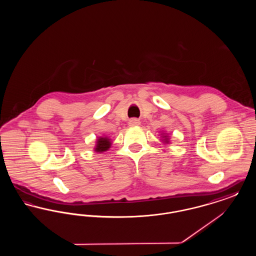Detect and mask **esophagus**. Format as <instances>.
Here are the masks:
<instances>
[{"instance_id": "obj_1", "label": "esophagus", "mask_w": 256, "mask_h": 256, "mask_svg": "<svg viewBox=\"0 0 256 256\" xmlns=\"http://www.w3.org/2000/svg\"><path fill=\"white\" fill-rule=\"evenodd\" d=\"M130 126H139V124H140V121L137 120V119H132V120L130 121Z\"/></svg>"}]
</instances>
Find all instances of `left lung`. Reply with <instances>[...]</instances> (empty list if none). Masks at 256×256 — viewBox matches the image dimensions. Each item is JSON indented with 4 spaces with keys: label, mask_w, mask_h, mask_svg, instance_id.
<instances>
[{
    "label": "left lung",
    "mask_w": 256,
    "mask_h": 256,
    "mask_svg": "<svg viewBox=\"0 0 256 256\" xmlns=\"http://www.w3.org/2000/svg\"><path fill=\"white\" fill-rule=\"evenodd\" d=\"M166 140H167V139H166Z\"/></svg>",
    "instance_id": "8db88e82"
}]
</instances>
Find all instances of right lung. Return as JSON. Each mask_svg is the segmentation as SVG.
I'll return each mask as SVG.
<instances>
[{
	"mask_svg": "<svg viewBox=\"0 0 256 256\" xmlns=\"http://www.w3.org/2000/svg\"><path fill=\"white\" fill-rule=\"evenodd\" d=\"M110 146H111V143H110L108 138L100 137V139H98L97 146H96L95 150L96 152H104V150H108Z\"/></svg>",
	"mask_w": 256,
	"mask_h": 256,
	"instance_id": "add662e5",
	"label": "right lung"
}]
</instances>
